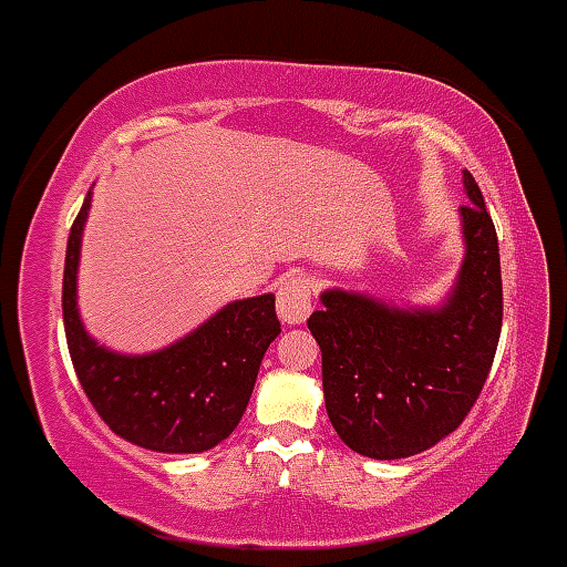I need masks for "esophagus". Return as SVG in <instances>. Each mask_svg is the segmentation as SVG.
I'll return each instance as SVG.
<instances>
[{
	"label": "esophagus",
	"instance_id": "34e87169",
	"mask_svg": "<svg viewBox=\"0 0 567 567\" xmlns=\"http://www.w3.org/2000/svg\"><path fill=\"white\" fill-rule=\"evenodd\" d=\"M312 312V282L301 274H288L277 288V315L285 326H301Z\"/></svg>",
	"mask_w": 567,
	"mask_h": 567
}]
</instances>
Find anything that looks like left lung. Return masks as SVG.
<instances>
[{"label": "left lung", "mask_w": 567, "mask_h": 567, "mask_svg": "<svg viewBox=\"0 0 567 567\" xmlns=\"http://www.w3.org/2000/svg\"><path fill=\"white\" fill-rule=\"evenodd\" d=\"M460 207L465 258L439 307H395L331 288L307 320L322 352L333 431L374 460L412 457L457 431L487 382L503 322L497 234L471 172Z\"/></svg>", "instance_id": "obj_1"}]
</instances>
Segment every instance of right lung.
Segmentation results:
<instances>
[{
  "mask_svg": "<svg viewBox=\"0 0 567 567\" xmlns=\"http://www.w3.org/2000/svg\"><path fill=\"white\" fill-rule=\"evenodd\" d=\"M91 193L72 223L64 264V331L72 365L112 433L166 455H196L226 441L250 403L260 360L279 320L274 296L231 301L174 344L123 354L85 331L78 309V266Z\"/></svg>",
  "mask_w": 567,
  "mask_h": 567,
  "instance_id": "1",
  "label": "right lung"
}]
</instances>
